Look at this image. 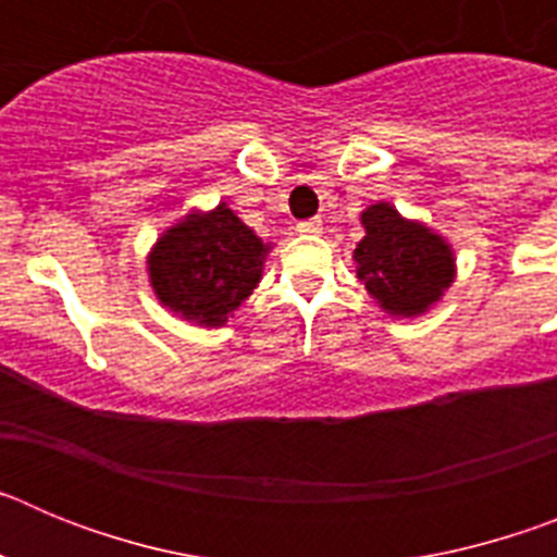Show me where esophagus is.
<instances>
[{
    "instance_id": "obj_1",
    "label": "esophagus",
    "mask_w": 557,
    "mask_h": 557,
    "mask_svg": "<svg viewBox=\"0 0 557 557\" xmlns=\"http://www.w3.org/2000/svg\"><path fill=\"white\" fill-rule=\"evenodd\" d=\"M298 231H301V234L314 236V234H321L323 223L318 218H314V220H304V223H298Z\"/></svg>"
}]
</instances>
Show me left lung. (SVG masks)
<instances>
[{
    "label": "left lung",
    "instance_id": "1",
    "mask_svg": "<svg viewBox=\"0 0 557 557\" xmlns=\"http://www.w3.org/2000/svg\"><path fill=\"white\" fill-rule=\"evenodd\" d=\"M366 236L354 248L357 278L387 314L418 318L455 282V250L424 223L401 218L391 203L362 211Z\"/></svg>",
    "mask_w": 557,
    "mask_h": 557
}]
</instances>
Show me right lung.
Wrapping results in <instances>:
<instances>
[{
  "label": "right lung",
  "instance_id": "right-lung-1",
  "mask_svg": "<svg viewBox=\"0 0 557 557\" xmlns=\"http://www.w3.org/2000/svg\"><path fill=\"white\" fill-rule=\"evenodd\" d=\"M264 245L225 203L191 211L147 256L152 293L198 326H223L262 278Z\"/></svg>",
  "mask_w": 557,
  "mask_h": 557
}]
</instances>
